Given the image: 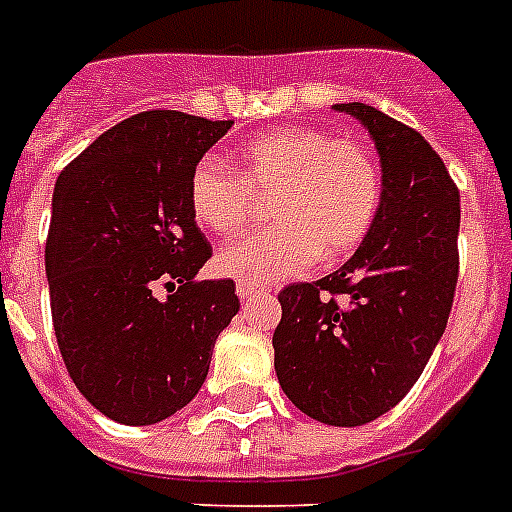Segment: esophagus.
<instances>
[{"mask_svg":"<svg viewBox=\"0 0 512 512\" xmlns=\"http://www.w3.org/2000/svg\"><path fill=\"white\" fill-rule=\"evenodd\" d=\"M263 292H265V289L249 287V284H236V295H239L241 300H252V297H260Z\"/></svg>","mask_w":512,"mask_h":512,"instance_id":"34e87169","label":"esophagus"}]
</instances>
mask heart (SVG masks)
I'll use <instances>...</instances> for the list:
<instances>
[{"label": "heart", "instance_id": "heart-1", "mask_svg": "<svg viewBox=\"0 0 512 512\" xmlns=\"http://www.w3.org/2000/svg\"><path fill=\"white\" fill-rule=\"evenodd\" d=\"M265 196H273L271 220L279 225L225 244L215 260L223 276L257 289L300 276L319 257L356 252L380 212L382 172L358 140L279 127L241 146L236 172L201 159L188 183L193 217L220 236L241 231Z\"/></svg>", "mask_w": 512, "mask_h": 512}]
</instances>
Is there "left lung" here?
Wrapping results in <instances>:
<instances>
[{
  "label": "left lung",
  "instance_id": "8db88e82",
  "mask_svg": "<svg viewBox=\"0 0 512 512\" xmlns=\"http://www.w3.org/2000/svg\"><path fill=\"white\" fill-rule=\"evenodd\" d=\"M332 108L358 119L380 154V212L342 268L281 292L273 366L300 412L356 428L412 390L444 335L460 271V191L420 132L366 103Z\"/></svg>",
  "mask_w": 512,
  "mask_h": 512
}]
</instances>
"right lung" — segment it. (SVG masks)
Listing matches in <instances>:
<instances>
[{
	"mask_svg": "<svg viewBox=\"0 0 512 512\" xmlns=\"http://www.w3.org/2000/svg\"><path fill=\"white\" fill-rule=\"evenodd\" d=\"M231 124L143 111L58 175L44 247L52 327L71 380L108 420L180 412L239 313L231 279L196 281L212 247L188 199L193 167Z\"/></svg>",
	"mask_w": 512,
	"mask_h": 512,
	"instance_id": "obj_1",
	"label": "right lung"
}]
</instances>
